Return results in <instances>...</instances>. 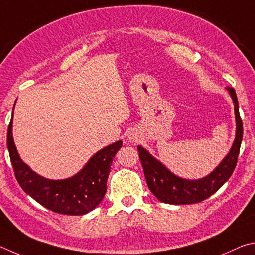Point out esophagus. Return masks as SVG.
Here are the masks:
<instances>
[{
  "label": "esophagus",
  "mask_w": 255,
  "mask_h": 255,
  "mask_svg": "<svg viewBox=\"0 0 255 255\" xmlns=\"http://www.w3.org/2000/svg\"><path fill=\"white\" fill-rule=\"evenodd\" d=\"M128 141H130V142H136V141H137V137H136V135H134V134H132V133H131V134H130V135H128Z\"/></svg>",
  "instance_id": "1"
}]
</instances>
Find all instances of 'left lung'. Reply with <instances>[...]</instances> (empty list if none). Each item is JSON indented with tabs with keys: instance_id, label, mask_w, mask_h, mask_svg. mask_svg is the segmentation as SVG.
Wrapping results in <instances>:
<instances>
[{
	"instance_id": "8db88e82",
	"label": "left lung",
	"mask_w": 255,
	"mask_h": 255,
	"mask_svg": "<svg viewBox=\"0 0 255 255\" xmlns=\"http://www.w3.org/2000/svg\"><path fill=\"white\" fill-rule=\"evenodd\" d=\"M226 89L234 103L236 121L235 139L230 152L208 176L196 180L178 177L152 154H150L143 146H137L146 184L151 193L160 202L171 205H189L203 202L209 196L215 194L230 179L238 162L240 146L243 137V123L240 116L239 102L234 88L226 87Z\"/></svg>"
}]
</instances>
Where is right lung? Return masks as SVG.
<instances>
[{
    "label": "right lung",
    "mask_w": 255,
    "mask_h": 255,
    "mask_svg": "<svg viewBox=\"0 0 255 255\" xmlns=\"http://www.w3.org/2000/svg\"><path fill=\"white\" fill-rule=\"evenodd\" d=\"M12 123L13 113L7 128L6 143L15 178L23 191L43 207L64 215H84L98 206L105 196L111 164L122 146V141L97 151L75 176L51 180L38 175L22 161L13 140Z\"/></svg>",
    "instance_id": "right-lung-1"
}]
</instances>
